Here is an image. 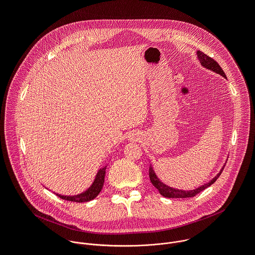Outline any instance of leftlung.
Wrapping results in <instances>:
<instances>
[{
  "mask_svg": "<svg viewBox=\"0 0 255 255\" xmlns=\"http://www.w3.org/2000/svg\"><path fill=\"white\" fill-rule=\"evenodd\" d=\"M197 54H198V58H199L201 64H202L204 67H206V68H208V69H211V70L217 72V74H219V75H221L222 77L226 78L225 72L223 71V69L221 68V66H220L219 64H218V62H217L216 60H214L213 58H211L210 56H208L207 54H205V53L202 52V51H198ZM223 169H224V167H222V169L220 170V172L218 173L211 181H209L208 184H205L204 186H202V187H200V188H198V189H196V190H192V191L176 190V189H173V188H170V187L164 185V184L162 183V181H160L159 178L156 176V174H155V172H154V170H153V168H152L151 166L149 167L148 172H149V177H150L151 184L158 190V192L160 193V195H162V196L165 197V198L186 199V198L195 197L196 195H198L199 193H201L202 191H204L205 189H207L208 187H210L211 185H213V184L215 183V181H216V179L220 176V174L222 173Z\"/></svg>",
  "mask_w": 255,
  "mask_h": 255,
  "instance_id": "8db88e82",
  "label": "left lung"
}]
</instances>
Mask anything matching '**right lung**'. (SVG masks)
I'll return each mask as SVG.
<instances>
[{"instance_id": "add662e5", "label": "right lung", "mask_w": 255, "mask_h": 255, "mask_svg": "<svg viewBox=\"0 0 255 255\" xmlns=\"http://www.w3.org/2000/svg\"><path fill=\"white\" fill-rule=\"evenodd\" d=\"M106 167L107 166H104L103 168H101L98 171L93 185L85 193L77 195V196H61V195H58V194H56V196H58L62 200H66V201H70V202H77V203L89 202V201L95 199L100 194V192L102 191V188L104 186Z\"/></svg>"}]
</instances>
